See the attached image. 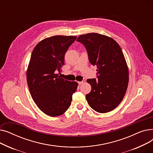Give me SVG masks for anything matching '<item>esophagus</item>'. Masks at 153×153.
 <instances>
[{
  "label": "esophagus",
  "mask_w": 153,
  "mask_h": 153,
  "mask_svg": "<svg viewBox=\"0 0 153 153\" xmlns=\"http://www.w3.org/2000/svg\"><path fill=\"white\" fill-rule=\"evenodd\" d=\"M85 82V80H83L82 81H81V82H78V84H79V85H81V84H82L83 83H84Z\"/></svg>",
  "instance_id": "obj_1"
}]
</instances>
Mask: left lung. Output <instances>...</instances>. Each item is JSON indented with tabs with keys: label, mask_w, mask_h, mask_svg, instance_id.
Here are the masks:
<instances>
[{
	"label": "left lung",
	"mask_w": 153,
	"mask_h": 153,
	"mask_svg": "<svg viewBox=\"0 0 153 153\" xmlns=\"http://www.w3.org/2000/svg\"><path fill=\"white\" fill-rule=\"evenodd\" d=\"M77 42L84 46L89 62L97 68L98 79L87 80L91 85L85 96L88 104L99 113L113 110L123 100L129 80L121 48L113 38L95 33L80 35Z\"/></svg>",
	"instance_id": "obj_1"
}]
</instances>
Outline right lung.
<instances>
[{
    "instance_id": "1",
    "label": "right lung",
    "mask_w": 153,
    "mask_h": 153,
    "mask_svg": "<svg viewBox=\"0 0 153 153\" xmlns=\"http://www.w3.org/2000/svg\"><path fill=\"white\" fill-rule=\"evenodd\" d=\"M77 37L56 35L38 43L32 51L27 72L31 97L51 117L62 115L70 107L78 83L61 78L64 55Z\"/></svg>"
}]
</instances>
